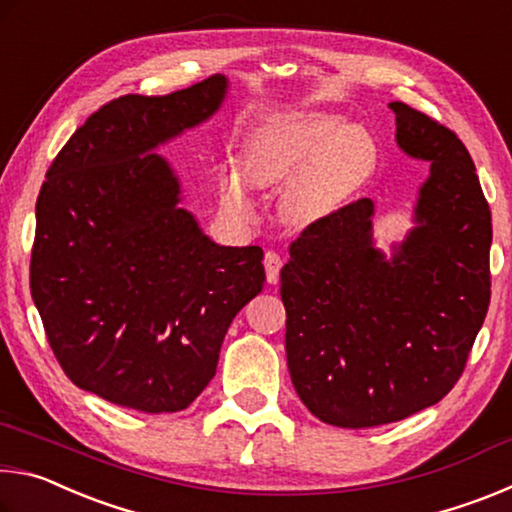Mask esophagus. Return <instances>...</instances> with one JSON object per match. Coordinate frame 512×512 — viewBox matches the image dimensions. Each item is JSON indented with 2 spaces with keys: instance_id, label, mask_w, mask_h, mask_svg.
Masks as SVG:
<instances>
[{
  "instance_id": "34e87169",
  "label": "esophagus",
  "mask_w": 512,
  "mask_h": 512,
  "mask_svg": "<svg viewBox=\"0 0 512 512\" xmlns=\"http://www.w3.org/2000/svg\"><path fill=\"white\" fill-rule=\"evenodd\" d=\"M264 268H266V280L268 284H277L280 280V268H282V257L275 253V250H268L264 255Z\"/></svg>"
}]
</instances>
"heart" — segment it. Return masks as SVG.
Returning <instances> with one entry per match:
<instances>
[{
    "label": "heart",
    "instance_id": "b5f03b06",
    "mask_svg": "<svg viewBox=\"0 0 512 512\" xmlns=\"http://www.w3.org/2000/svg\"><path fill=\"white\" fill-rule=\"evenodd\" d=\"M375 142L332 112L293 110L268 117L246 140L241 169L221 173V192L237 212H253L250 185H282V212L291 223L314 225L332 216L375 167Z\"/></svg>",
    "mask_w": 512,
    "mask_h": 512
}]
</instances>
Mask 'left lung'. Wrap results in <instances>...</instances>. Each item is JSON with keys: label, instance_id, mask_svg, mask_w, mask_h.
<instances>
[{"label": "left lung", "instance_id": "1", "mask_svg": "<svg viewBox=\"0 0 512 512\" xmlns=\"http://www.w3.org/2000/svg\"><path fill=\"white\" fill-rule=\"evenodd\" d=\"M395 142L429 162L413 228L375 246L361 198L302 232L282 268L287 363L302 404L334 427L409 418L452 391L490 305V207L463 142L402 101Z\"/></svg>", "mask_w": 512, "mask_h": 512}]
</instances>
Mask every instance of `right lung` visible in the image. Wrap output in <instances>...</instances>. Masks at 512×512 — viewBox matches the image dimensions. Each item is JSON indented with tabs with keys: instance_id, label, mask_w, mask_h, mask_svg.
Segmentation results:
<instances>
[{
	"instance_id": "right-lung-1",
	"label": "right lung",
	"mask_w": 512,
	"mask_h": 512,
	"mask_svg": "<svg viewBox=\"0 0 512 512\" xmlns=\"http://www.w3.org/2000/svg\"><path fill=\"white\" fill-rule=\"evenodd\" d=\"M223 74L101 106L51 162L36 203L31 296L65 375L144 413L210 384L225 332L264 289V250L219 246L180 207L155 149L216 115Z\"/></svg>"
}]
</instances>
